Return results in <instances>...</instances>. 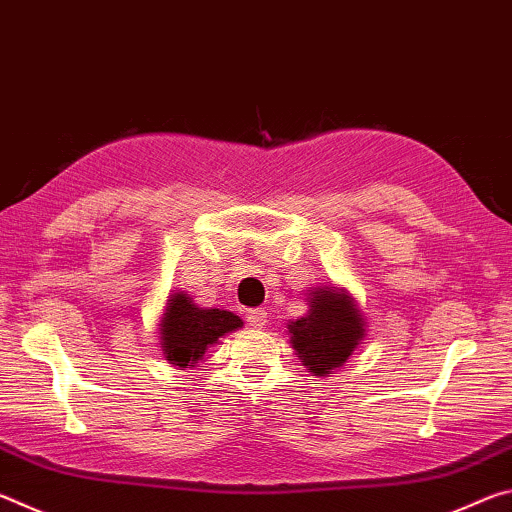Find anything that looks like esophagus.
I'll return each instance as SVG.
<instances>
[{"label":"esophagus","instance_id":"1","mask_svg":"<svg viewBox=\"0 0 512 512\" xmlns=\"http://www.w3.org/2000/svg\"><path fill=\"white\" fill-rule=\"evenodd\" d=\"M246 323L250 325V327H262L264 323H266V309H262V307H257V309H248L246 311Z\"/></svg>","mask_w":512,"mask_h":512}]
</instances>
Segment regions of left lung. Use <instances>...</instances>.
Returning <instances> with one entry per match:
<instances>
[{
  "label": "left lung",
  "instance_id": "left-lung-1",
  "mask_svg": "<svg viewBox=\"0 0 512 512\" xmlns=\"http://www.w3.org/2000/svg\"><path fill=\"white\" fill-rule=\"evenodd\" d=\"M305 302L307 314L287 323L291 348L311 375L332 377L366 339V320L345 287L320 284Z\"/></svg>",
  "mask_w": 512,
  "mask_h": 512
}]
</instances>
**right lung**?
<instances>
[{"mask_svg":"<svg viewBox=\"0 0 512 512\" xmlns=\"http://www.w3.org/2000/svg\"><path fill=\"white\" fill-rule=\"evenodd\" d=\"M244 327L228 309L198 307L187 291L171 293L160 316V348L164 359L180 370L194 368L225 334Z\"/></svg>","mask_w":512,"mask_h":512,"instance_id":"1","label":"right lung"}]
</instances>
